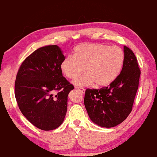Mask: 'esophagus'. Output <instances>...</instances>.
Returning a JSON list of instances; mask_svg holds the SVG:
<instances>
[{
    "label": "esophagus",
    "instance_id": "34e87169",
    "mask_svg": "<svg viewBox=\"0 0 157 157\" xmlns=\"http://www.w3.org/2000/svg\"><path fill=\"white\" fill-rule=\"evenodd\" d=\"M75 89L79 90V92L82 93V94H84L85 93V89L84 88H82V87H75Z\"/></svg>",
    "mask_w": 157,
    "mask_h": 157
}]
</instances>
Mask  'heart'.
Wrapping results in <instances>:
<instances>
[{
    "mask_svg": "<svg viewBox=\"0 0 157 157\" xmlns=\"http://www.w3.org/2000/svg\"><path fill=\"white\" fill-rule=\"evenodd\" d=\"M73 55L62 61L61 70L66 78L75 79L79 86H97L110 84L120 74L124 63V52L118 46L94 43L81 44L74 48Z\"/></svg>",
    "mask_w": 157,
    "mask_h": 157,
    "instance_id": "heart-1",
    "label": "heart"
}]
</instances>
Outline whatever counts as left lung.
<instances>
[{"label":"left lung","instance_id":"1","mask_svg":"<svg viewBox=\"0 0 157 157\" xmlns=\"http://www.w3.org/2000/svg\"><path fill=\"white\" fill-rule=\"evenodd\" d=\"M124 63L121 73L108 86L87 89L84 102L89 118L103 127L121 123L132 110L139 88L140 70L136 56L124 46Z\"/></svg>","mask_w":157,"mask_h":157}]
</instances>
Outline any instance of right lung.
Returning <instances> with one entry per match:
<instances>
[{"instance_id": "right-lung-1", "label": "right lung", "mask_w": 157, "mask_h": 157, "mask_svg": "<svg viewBox=\"0 0 157 157\" xmlns=\"http://www.w3.org/2000/svg\"><path fill=\"white\" fill-rule=\"evenodd\" d=\"M64 59L56 45L41 47L25 58L16 77L14 94L21 113L44 131L63 123L68 95L74 89L62 75L61 63Z\"/></svg>"}]
</instances>
